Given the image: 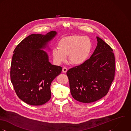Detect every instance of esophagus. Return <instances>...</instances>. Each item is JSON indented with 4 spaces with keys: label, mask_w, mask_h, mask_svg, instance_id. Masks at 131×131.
<instances>
[{
    "label": "esophagus",
    "mask_w": 131,
    "mask_h": 131,
    "mask_svg": "<svg viewBox=\"0 0 131 131\" xmlns=\"http://www.w3.org/2000/svg\"><path fill=\"white\" fill-rule=\"evenodd\" d=\"M62 71H63L64 73H66V72L67 71V69L66 67H64V68H63V69H62Z\"/></svg>",
    "instance_id": "esophagus-1"
}]
</instances>
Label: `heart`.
<instances>
[{"label": "heart", "instance_id": "heart-1", "mask_svg": "<svg viewBox=\"0 0 131 131\" xmlns=\"http://www.w3.org/2000/svg\"><path fill=\"white\" fill-rule=\"evenodd\" d=\"M93 48L91 40L88 37L81 35H72L62 38L58 42V47L52 50L54 62L61 64L67 59L75 65L84 63L88 59Z\"/></svg>", "mask_w": 131, "mask_h": 131}]
</instances>
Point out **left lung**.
Listing matches in <instances>:
<instances>
[{"label": "left lung", "instance_id": "obj_1", "mask_svg": "<svg viewBox=\"0 0 131 131\" xmlns=\"http://www.w3.org/2000/svg\"><path fill=\"white\" fill-rule=\"evenodd\" d=\"M97 47L90 58L67 72L72 96L84 103H92L104 97L114 78L113 50L99 37L97 36Z\"/></svg>", "mask_w": 131, "mask_h": 131}]
</instances>
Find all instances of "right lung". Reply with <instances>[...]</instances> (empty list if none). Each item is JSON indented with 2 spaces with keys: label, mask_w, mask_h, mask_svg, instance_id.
I'll return each mask as SVG.
<instances>
[{
  "label": "right lung",
  "mask_w": 131,
  "mask_h": 131,
  "mask_svg": "<svg viewBox=\"0 0 131 131\" xmlns=\"http://www.w3.org/2000/svg\"><path fill=\"white\" fill-rule=\"evenodd\" d=\"M57 34L52 31L45 35L32 34L15 48L10 66V80L18 97L28 104L38 106L51 97V84L62 71L52 65L45 50Z\"/></svg>",
  "instance_id": "1"
}]
</instances>
